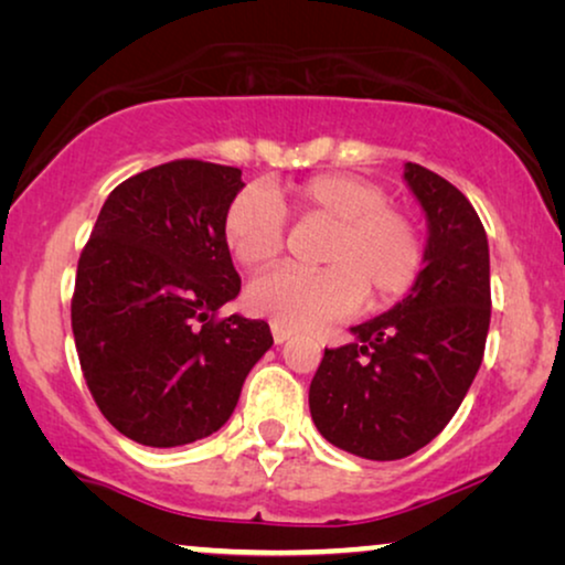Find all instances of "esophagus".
<instances>
[{"instance_id":"34e87169","label":"esophagus","mask_w":565,"mask_h":565,"mask_svg":"<svg viewBox=\"0 0 565 565\" xmlns=\"http://www.w3.org/2000/svg\"><path fill=\"white\" fill-rule=\"evenodd\" d=\"M290 337H292V331H290V329L280 327V323H273V339H275V344H282V342H288Z\"/></svg>"}]
</instances>
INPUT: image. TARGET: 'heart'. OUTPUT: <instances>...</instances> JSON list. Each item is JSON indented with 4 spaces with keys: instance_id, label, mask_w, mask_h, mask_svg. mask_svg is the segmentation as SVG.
<instances>
[{
    "instance_id": "b5f03b06",
    "label": "heart",
    "mask_w": 565,
    "mask_h": 565,
    "mask_svg": "<svg viewBox=\"0 0 565 565\" xmlns=\"http://www.w3.org/2000/svg\"><path fill=\"white\" fill-rule=\"evenodd\" d=\"M282 203V198H280ZM259 188L231 200L223 213V242L242 267L273 262L285 244L282 205ZM285 203L303 218L331 223L321 269L275 267L254 277L246 306L288 329H311L350 316L365 303L391 306L416 282L424 238L406 211L388 205V192L358 174H316L285 192Z\"/></svg>"
}]
</instances>
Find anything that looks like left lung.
<instances>
[{"label": "left lung", "mask_w": 565, "mask_h": 565, "mask_svg": "<svg viewBox=\"0 0 565 565\" xmlns=\"http://www.w3.org/2000/svg\"><path fill=\"white\" fill-rule=\"evenodd\" d=\"M404 180L427 218L424 269L391 311L323 352L308 406L339 450L401 460L447 427L481 367L491 321L489 238L468 198L406 161Z\"/></svg>", "instance_id": "1"}]
</instances>
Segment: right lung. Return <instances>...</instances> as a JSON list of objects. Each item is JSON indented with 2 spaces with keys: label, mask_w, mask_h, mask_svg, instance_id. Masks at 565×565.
I'll use <instances>...</instances> for the list:
<instances>
[{
  "label": "right lung",
  "mask_w": 565,
  "mask_h": 565,
  "mask_svg": "<svg viewBox=\"0 0 565 565\" xmlns=\"http://www.w3.org/2000/svg\"><path fill=\"white\" fill-rule=\"evenodd\" d=\"M242 169L180 159L107 195L76 267L72 329L92 398L120 435L180 447L218 431L273 347L265 321L228 316L242 280L223 213Z\"/></svg>",
  "instance_id": "obj_1"
}]
</instances>
